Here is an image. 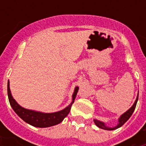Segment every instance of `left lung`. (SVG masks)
Segmentation results:
<instances>
[{
	"label": "left lung",
	"instance_id": "obj_1",
	"mask_svg": "<svg viewBox=\"0 0 146 146\" xmlns=\"http://www.w3.org/2000/svg\"><path fill=\"white\" fill-rule=\"evenodd\" d=\"M138 98H139V93L138 95H137V97H136V101H135V102H134V104H133V106L130 108L127 111H126L124 113H123L122 115L120 116V118H119V120H118V124L116 126V127H107L106 125L104 124V123L102 122V121H99V120H94V122H95V123H96V125L97 126V127H98L99 128H101V129H106V130H113V129H117V128H119V127H122L123 125L125 123L127 122V120H129V117H131V115L133 114V113L134 110H135V108H136V103H137V101H138Z\"/></svg>",
	"mask_w": 146,
	"mask_h": 146
}]
</instances>
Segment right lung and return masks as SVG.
Instances as JSON below:
<instances>
[{
    "instance_id": "1",
    "label": "right lung",
    "mask_w": 146,
    "mask_h": 146,
    "mask_svg": "<svg viewBox=\"0 0 146 146\" xmlns=\"http://www.w3.org/2000/svg\"><path fill=\"white\" fill-rule=\"evenodd\" d=\"M79 90V87H76L74 92L73 95V102L70 104L65 108L64 110L54 112V113H42L38 111H32L28 109L22 108L19 104H17V102L13 98L10 89V82H7V95L10 104L13 109V111L16 112L17 115L19 117L26 122L29 124L32 125L33 127H49L57 125L62 122V120L68 115V113L70 111V108L72 104L74 102L75 98L76 96L77 92Z\"/></svg>"
}]
</instances>
